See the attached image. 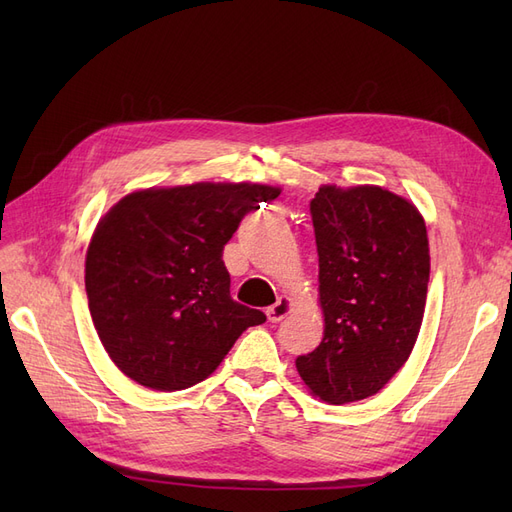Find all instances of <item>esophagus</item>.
<instances>
[{
    "label": "esophagus",
    "instance_id": "obj_1",
    "mask_svg": "<svg viewBox=\"0 0 512 512\" xmlns=\"http://www.w3.org/2000/svg\"><path fill=\"white\" fill-rule=\"evenodd\" d=\"M290 309H292L290 299L288 297H280L275 305L267 307V318H269V322H280V320H284L290 314Z\"/></svg>",
    "mask_w": 512,
    "mask_h": 512
}]
</instances>
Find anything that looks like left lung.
I'll list each match as a JSON object with an SVG mask.
<instances>
[{"label":"left lung","mask_w":512,"mask_h":512,"mask_svg":"<svg viewBox=\"0 0 512 512\" xmlns=\"http://www.w3.org/2000/svg\"><path fill=\"white\" fill-rule=\"evenodd\" d=\"M324 337L297 356L307 389L333 406L376 395L416 344L429 284L418 209L378 185H322L309 203Z\"/></svg>","instance_id":"obj_1"}]
</instances>
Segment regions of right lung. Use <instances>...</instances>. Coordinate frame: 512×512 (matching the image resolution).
Instances as JSON below:
<instances>
[{
    "label": "right lung",
    "instance_id": "1",
    "mask_svg": "<svg viewBox=\"0 0 512 512\" xmlns=\"http://www.w3.org/2000/svg\"><path fill=\"white\" fill-rule=\"evenodd\" d=\"M280 188L192 183L132 192L98 222L85 258L89 312L111 361L134 382H203L247 327L267 320L230 297L224 245Z\"/></svg>",
    "mask_w": 512,
    "mask_h": 512
}]
</instances>
